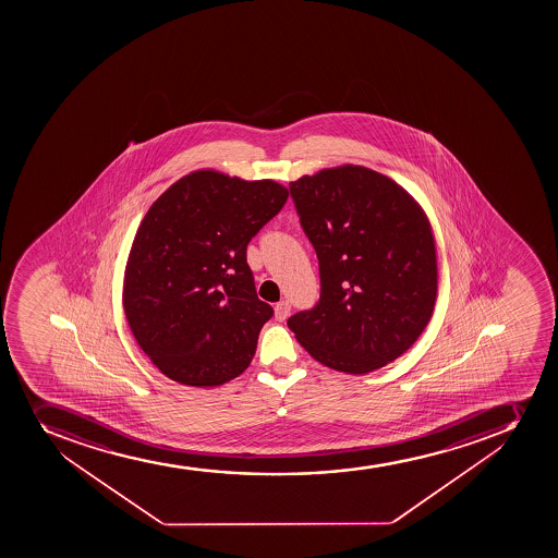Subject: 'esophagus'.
Segmentation results:
<instances>
[{"label":"esophagus","mask_w":558,"mask_h":558,"mask_svg":"<svg viewBox=\"0 0 558 558\" xmlns=\"http://www.w3.org/2000/svg\"><path fill=\"white\" fill-rule=\"evenodd\" d=\"M289 315H291V304H289L288 300H283L280 304L275 305L276 320L283 322Z\"/></svg>","instance_id":"34e87169"}]
</instances>
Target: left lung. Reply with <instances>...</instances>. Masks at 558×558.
<instances>
[{"instance_id": "8db88e82", "label": "left lung", "mask_w": 558, "mask_h": 558, "mask_svg": "<svg viewBox=\"0 0 558 558\" xmlns=\"http://www.w3.org/2000/svg\"><path fill=\"white\" fill-rule=\"evenodd\" d=\"M320 267V299L288 326L331 369L365 375L405 353L430 320L429 221L400 185L359 166L289 183Z\"/></svg>"}]
</instances>
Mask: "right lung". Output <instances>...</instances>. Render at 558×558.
Instances as JSON below:
<instances>
[{"label": "right lung", "mask_w": 558, "mask_h": 558, "mask_svg": "<svg viewBox=\"0 0 558 558\" xmlns=\"http://www.w3.org/2000/svg\"><path fill=\"white\" fill-rule=\"evenodd\" d=\"M272 180L196 171L150 205L129 254L123 307L171 380L213 387L247 369L275 311L258 299L247 245L288 202Z\"/></svg>", "instance_id": "right-lung-1"}]
</instances>
